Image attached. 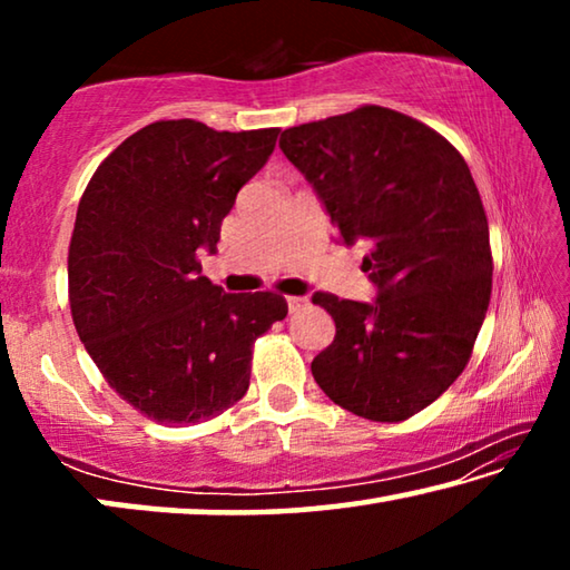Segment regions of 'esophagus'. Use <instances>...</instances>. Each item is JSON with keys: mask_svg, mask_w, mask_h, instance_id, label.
Returning <instances> with one entry per match:
<instances>
[{"mask_svg": "<svg viewBox=\"0 0 570 570\" xmlns=\"http://www.w3.org/2000/svg\"><path fill=\"white\" fill-rule=\"evenodd\" d=\"M286 304H288V312H302V308L308 304L304 296H286Z\"/></svg>", "mask_w": 570, "mask_h": 570, "instance_id": "esophagus-1", "label": "esophagus"}]
</instances>
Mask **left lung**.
I'll list each match as a JSON object with an SVG mask.
<instances>
[{
	"label": "left lung",
	"mask_w": 570,
	"mask_h": 570,
	"mask_svg": "<svg viewBox=\"0 0 570 570\" xmlns=\"http://www.w3.org/2000/svg\"><path fill=\"white\" fill-rule=\"evenodd\" d=\"M278 148L344 244H370L362 268L380 288L374 304L314 294L336 324L314 380L360 417L407 420L465 370L490 304L493 250L468 163L438 130L380 105L296 125Z\"/></svg>",
	"instance_id": "1"
}]
</instances>
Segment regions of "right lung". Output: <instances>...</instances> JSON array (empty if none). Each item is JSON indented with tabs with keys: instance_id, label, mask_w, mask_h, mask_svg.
Returning a JSON list of instances; mask_svg holds the SVG:
<instances>
[{
	"instance_id": "1",
	"label": "right lung",
	"mask_w": 570,
	"mask_h": 570,
	"mask_svg": "<svg viewBox=\"0 0 570 570\" xmlns=\"http://www.w3.org/2000/svg\"><path fill=\"white\" fill-rule=\"evenodd\" d=\"M278 128L214 130L183 118L132 132L77 206L70 312L105 382L160 424H196L244 397L254 342L288 306L200 276L220 220L274 153Z\"/></svg>"
}]
</instances>
